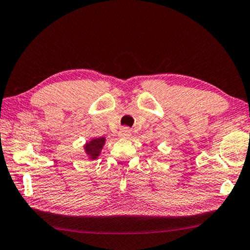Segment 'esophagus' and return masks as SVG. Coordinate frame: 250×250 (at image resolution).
<instances>
[{
    "label": "esophagus",
    "instance_id": "34e87169",
    "mask_svg": "<svg viewBox=\"0 0 250 250\" xmlns=\"http://www.w3.org/2000/svg\"><path fill=\"white\" fill-rule=\"evenodd\" d=\"M119 135L120 138H129L131 137V130L129 128H122L120 131H119Z\"/></svg>",
    "mask_w": 250,
    "mask_h": 250
}]
</instances>
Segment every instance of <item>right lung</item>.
<instances>
[{
    "label": "right lung",
    "mask_w": 250,
    "mask_h": 250,
    "mask_svg": "<svg viewBox=\"0 0 250 250\" xmlns=\"http://www.w3.org/2000/svg\"><path fill=\"white\" fill-rule=\"evenodd\" d=\"M105 145V138H92L83 145V151L89 161L96 160L101 153L104 146Z\"/></svg>",
    "instance_id": "right-lung-1"
}]
</instances>
